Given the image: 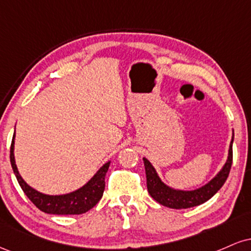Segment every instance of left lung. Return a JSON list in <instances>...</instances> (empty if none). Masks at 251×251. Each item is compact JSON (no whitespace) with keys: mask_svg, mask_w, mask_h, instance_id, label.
Here are the masks:
<instances>
[{"mask_svg":"<svg viewBox=\"0 0 251 251\" xmlns=\"http://www.w3.org/2000/svg\"><path fill=\"white\" fill-rule=\"evenodd\" d=\"M232 142H234V134H232V140L231 144H230L227 160L220 174L216 176L214 179L210 180L206 185L194 190V191H180V190H174L166 186L159 179L151 163L146 158H144L149 194L159 204L172 209H188L205 203L223 186L227 176H229L232 164Z\"/></svg>","mask_w":251,"mask_h":251,"instance_id":"obj_1","label":"left lung"}]
</instances>
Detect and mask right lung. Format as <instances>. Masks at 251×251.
<instances>
[{
	"instance_id": "add662e5",
	"label": "right lung",
	"mask_w": 251,
	"mask_h": 251,
	"mask_svg": "<svg viewBox=\"0 0 251 251\" xmlns=\"http://www.w3.org/2000/svg\"><path fill=\"white\" fill-rule=\"evenodd\" d=\"M14 138H15V133H14L10 145L11 168L14 170V174L16 176V179L19 181L21 189L24 190L25 196L29 198L31 203L37 209L46 212V214L80 215L87 212L88 210L96 206L98 201L101 200L103 190H105V177L108 171L109 162L106 163L85 186L76 190V191L61 196L43 195L41 192L30 188L22 179L19 171H17L15 159H14Z\"/></svg>"
}]
</instances>
